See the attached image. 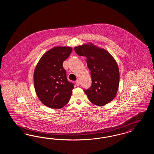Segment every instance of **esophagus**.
I'll return each mask as SVG.
<instances>
[{"label": "esophagus", "instance_id": "obj_1", "mask_svg": "<svg viewBox=\"0 0 154 154\" xmlns=\"http://www.w3.org/2000/svg\"><path fill=\"white\" fill-rule=\"evenodd\" d=\"M75 84H76V85L77 86H79L80 85V81L79 80H77L75 81Z\"/></svg>", "mask_w": 154, "mask_h": 154}]
</instances>
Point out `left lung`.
I'll use <instances>...</instances> for the list:
<instances>
[{
	"mask_svg": "<svg viewBox=\"0 0 154 154\" xmlns=\"http://www.w3.org/2000/svg\"><path fill=\"white\" fill-rule=\"evenodd\" d=\"M80 56L87 58L91 70L92 85L84 92L94 104L102 106L116 96L119 84V72L116 60L107 51L91 43L74 47Z\"/></svg>",
	"mask_w": 154,
	"mask_h": 154,
	"instance_id": "1",
	"label": "left lung"
}]
</instances>
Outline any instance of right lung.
<instances>
[{
    "label": "right lung",
    "instance_id": "obj_1",
    "mask_svg": "<svg viewBox=\"0 0 154 154\" xmlns=\"http://www.w3.org/2000/svg\"><path fill=\"white\" fill-rule=\"evenodd\" d=\"M72 51L70 47H55L46 52L35 67L33 80L37 96L45 106L59 109L71 97L73 83L67 80L63 62Z\"/></svg>",
    "mask_w": 154,
    "mask_h": 154
}]
</instances>
